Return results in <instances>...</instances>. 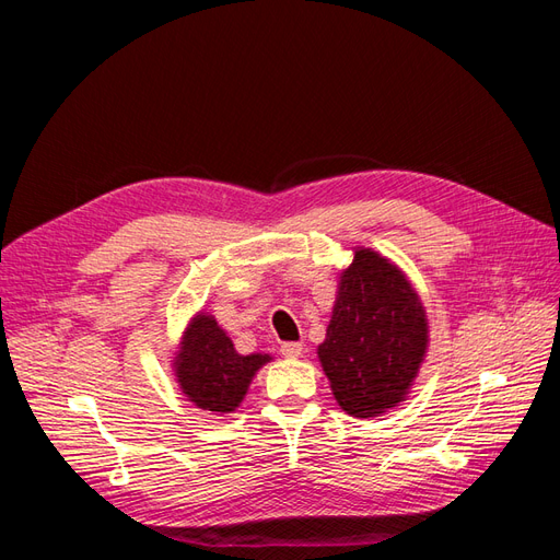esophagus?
I'll list each match as a JSON object with an SVG mask.
<instances>
[{
    "instance_id": "1",
    "label": "esophagus",
    "mask_w": 560,
    "mask_h": 560,
    "mask_svg": "<svg viewBox=\"0 0 560 560\" xmlns=\"http://www.w3.org/2000/svg\"><path fill=\"white\" fill-rule=\"evenodd\" d=\"M301 352H303V346L296 343V341H287V343L280 346V354H282V358L294 360V358H301Z\"/></svg>"
}]
</instances>
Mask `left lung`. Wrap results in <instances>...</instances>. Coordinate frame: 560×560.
I'll use <instances>...</instances> for the list:
<instances>
[{"instance_id": "left-lung-1", "label": "left lung", "mask_w": 560, "mask_h": 560, "mask_svg": "<svg viewBox=\"0 0 560 560\" xmlns=\"http://www.w3.org/2000/svg\"><path fill=\"white\" fill-rule=\"evenodd\" d=\"M425 348L428 319L409 280L381 254L354 252L317 350L341 409L366 418L401 401Z\"/></svg>"}]
</instances>
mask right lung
Here are the masks:
<instances>
[{
    "mask_svg": "<svg viewBox=\"0 0 560 560\" xmlns=\"http://www.w3.org/2000/svg\"><path fill=\"white\" fill-rule=\"evenodd\" d=\"M268 354H238L217 319L198 315L186 329L177 358V381L198 409L229 413L247 393Z\"/></svg>",
    "mask_w": 560,
    "mask_h": 560,
    "instance_id": "obj_1",
    "label": "right lung"
}]
</instances>
